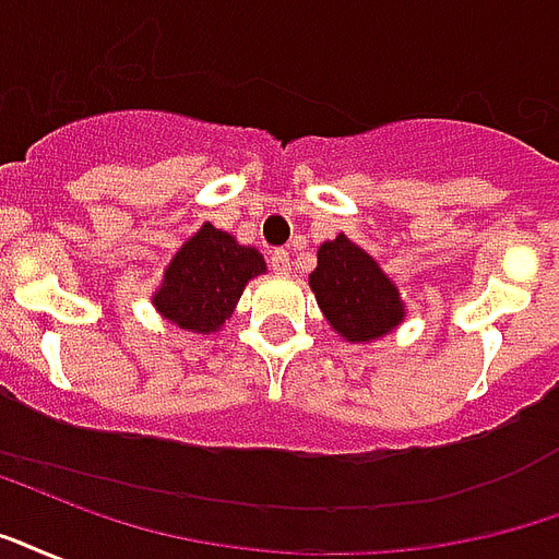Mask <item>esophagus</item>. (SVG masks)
I'll list each match as a JSON object with an SVG mask.
<instances>
[{
	"label": "esophagus",
	"instance_id": "1",
	"mask_svg": "<svg viewBox=\"0 0 559 559\" xmlns=\"http://www.w3.org/2000/svg\"><path fill=\"white\" fill-rule=\"evenodd\" d=\"M270 266L275 275H287L289 272V251L287 249H272L270 251Z\"/></svg>",
	"mask_w": 559,
	"mask_h": 559
}]
</instances>
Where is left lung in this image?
Instances as JSON below:
<instances>
[{"instance_id":"left-lung-1","label":"left lung","mask_w":559,"mask_h":559,"mask_svg":"<svg viewBox=\"0 0 559 559\" xmlns=\"http://www.w3.org/2000/svg\"><path fill=\"white\" fill-rule=\"evenodd\" d=\"M310 289L328 325L348 343H369L402 325V293L372 254L340 234L317 251V270L310 272Z\"/></svg>"}]
</instances>
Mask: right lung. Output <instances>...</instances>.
I'll return each instance as SVG.
<instances>
[{"mask_svg": "<svg viewBox=\"0 0 559 559\" xmlns=\"http://www.w3.org/2000/svg\"><path fill=\"white\" fill-rule=\"evenodd\" d=\"M263 272L266 261L261 251L240 246L231 234L204 223L166 266L152 305L181 331L211 334L231 317L246 284Z\"/></svg>", "mask_w": 559, "mask_h": 559, "instance_id": "right-lung-1", "label": "right lung"}]
</instances>
